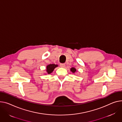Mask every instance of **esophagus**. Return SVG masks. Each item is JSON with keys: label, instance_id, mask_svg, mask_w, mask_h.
Listing matches in <instances>:
<instances>
[{"label": "esophagus", "instance_id": "1", "mask_svg": "<svg viewBox=\"0 0 122 122\" xmlns=\"http://www.w3.org/2000/svg\"><path fill=\"white\" fill-rule=\"evenodd\" d=\"M60 67H61V68H64L65 67V64H63V63H61V64H60Z\"/></svg>", "mask_w": 122, "mask_h": 122}]
</instances>
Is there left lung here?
<instances>
[{"mask_svg":"<svg viewBox=\"0 0 122 122\" xmlns=\"http://www.w3.org/2000/svg\"><path fill=\"white\" fill-rule=\"evenodd\" d=\"M71 72H72L73 73H75L76 71V69L75 68H71Z\"/></svg>","mask_w":122,"mask_h":122,"instance_id":"1","label":"left lung"}]
</instances>
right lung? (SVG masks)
I'll list each match as a JSON object with an SVG mask.
<instances>
[{
	"label": "right lung",
	"instance_id": "obj_1",
	"mask_svg": "<svg viewBox=\"0 0 122 122\" xmlns=\"http://www.w3.org/2000/svg\"><path fill=\"white\" fill-rule=\"evenodd\" d=\"M57 66H58L57 65H55V64H54L48 65H47V67H46V71H47V72L48 73V74H51V73L53 71L54 69Z\"/></svg>",
	"mask_w": 122,
	"mask_h": 122
}]
</instances>
